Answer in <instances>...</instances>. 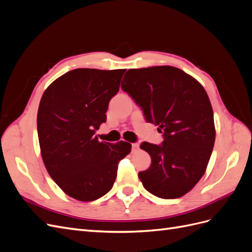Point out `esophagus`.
Returning <instances> with one entry per match:
<instances>
[{"mask_svg":"<svg viewBox=\"0 0 252 252\" xmlns=\"http://www.w3.org/2000/svg\"><path fill=\"white\" fill-rule=\"evenodd\" d=\"M140 149V145L138 143H133L132 144V152H136Z\"/></svg>","mask_w":252,"mask_h":252,"instance_id":"34e87169","label":"esophagus"}]
</instances>
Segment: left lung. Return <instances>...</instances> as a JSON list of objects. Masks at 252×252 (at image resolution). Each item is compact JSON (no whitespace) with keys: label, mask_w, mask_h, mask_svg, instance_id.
Listing matches in <instances>:
<instances>
[{"label":"left lung","mask_w":252,"mask_h":252,"mask_svg":"<svg viewBox=\"0 0 252 252\" xmlns=\"http://www.w3.org/2000/svg\"><path fill=\"white\" fill-rule=\"evenodd\" d=\"M121 87L164 136L162 145L143 142L140 146L151 157L149 168L139 172L144 188L161 199L186 194L204 175L216 141L206 90L172 66L129 69Z\"/></svg>","instance_id":"8db88e82"}]
</instances>
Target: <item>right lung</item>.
Segmentation results:
<instances>
[{
	"mask_svg": "<svg viewBox=\"0 0 252 252\" xmlns=\"http://www.w3.org/2000/svg\"><path fill=\"white\" fill-rule=\"evenodd\" d=\"M126 69L79 68L61 75L44 91L37 110V135L45 167L74 200L90 202L107 193L118 165L131 144L100 142L94 135Z\"/></svg>",
	"mask_w": 252,
	"mask_h": 252,
	"instance_id": "add662e5",
	"label": "right lung"
}]
</instances>
